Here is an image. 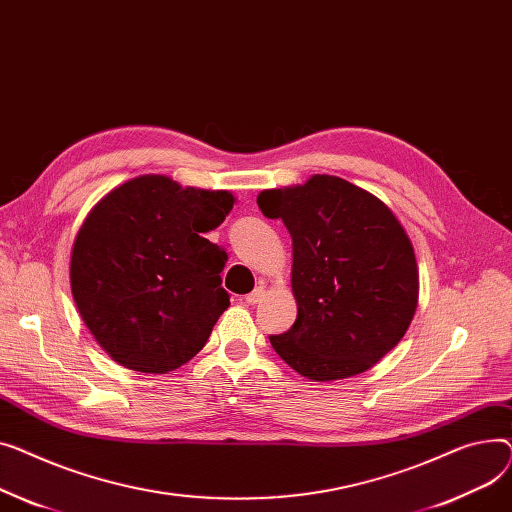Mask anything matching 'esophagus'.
Here are the masks:
<instances>
[{
    "mask_svg": "<svg viewBox=\"0 0 512 512\" xmlns=\"http://www.w3.org/2000/svg\"><path fill=\"white\" fill-rule=\"evenodd\" d=\"M262 297H264V287H262V285H258L252 293H248V295H246V304H248V306H254V304L262 302Z\"/></svg>",
    "mask_w": 512,
    "mask_h": 512,
    "instance_id": "obj_1",
    "label": "esophagus"
}]
</instances>
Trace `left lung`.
<instances>
[{
	"mask_svg": "<svg viewBox=\"0 0 512 512\" xmlns=\"http://www.w3.org/2000/svg\"><path fill=\"white\" fill-rule=\"evenodd\" d=\"M262 215L293 242L297 318L270 345L314 382L351 378L393 349L413 320L419 273L411 239L380 198L335 175L264 190Z\"/></svg>",
	"mask_w": 512,
	"mask_h": 512,
	"instance_id": "obj_1",
	"label": "left lung"
}]
</instances>
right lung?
<instances>
[{
    "instance_id": "add662e5",
    "label": "right lung",
    "mask_w": 512,
    "mask_h": 512,
    "mask_svg": "<svg viewBox=\"0 0 512 512\" xmlns=\"http://www.w3.org/2000/svg\"><path fill=\"white\" fill-rule=\"evenodd\" d=\"M233 202L227 190L140 175L90 208L74 237L70 287L113 362L167 374L206 345L229 293L221 287L227 254L202 235L225 221Z\"/></svg>"
}]
</instances>
